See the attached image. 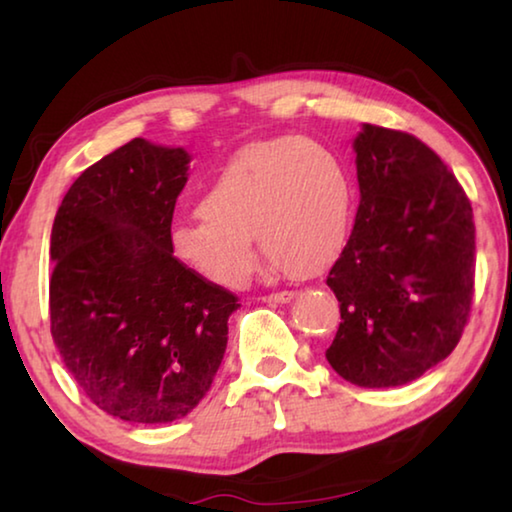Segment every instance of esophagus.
<instances>
[{
	"label": "esophagus",
	"instance_id": "esophagus-1",
	"mask_svg": "<svg viewBox=\"0 0 512 512\" xmlns=\"http://www.w3.org/2000/svg\"><path fill=\"white\" fill-rule=\"evenodd\" d=\"M293 298V291H275V293H268L262 300L264 302H289Z\"/></svg>",
	"mask_w": 512,
	"mask_h": 512
}]
</instances>
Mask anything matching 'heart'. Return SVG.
Segmentation results:
<instances>
[{
  "label": "heart",
  "instance_id": "1",
  "mask_svg": "<svg viewBox=\"0 0 512 512\" xmlns=\"http://www.w3.org/2000/svg\"><path fill=\"white\" fill-rule=\"evenodd\" d=\"M354 219V185L329 146L305 137L248 144L223 164L201 212L173 223L171 250L219 287L255 268L253 235L275 268L316 273L341 253Z\"/></svg>",
  "mask_w": 512,
  "mask_h": 512
}]
</instances>
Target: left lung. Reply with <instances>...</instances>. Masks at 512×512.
I'll list each match as a JSON object with an SVG mask.
<instances>
[{
    "mask_svg": "<svg viewBox=\"0 0 512 512\" xmlns=\"http://www.w3.org/2000/svg\"><path fill=\"white\" fill-rule=\"evenodd\" d=\"M361 203L329 268L341 323L325 357L366 388L402 386L447 359L474 296V214L415 135L366 124L354 140Z\"/></svg>",
    "mask_w": 512,
    "mask_h": 512,
    "instance_id": "obj_1",
    "label": "left lung"
}]
</instances>
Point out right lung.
Returning <instances> with one entry per match:
<instances>
[{
    "label": "right lung",
    "mask_w": 512,
    "mask_h": 512,
    "mask_svg": "<svg viewBox=\"0 0 512 512\" xmlns=\"http://www.w3.org/2000/svg\"><path fill=\"white\" fill-rule=\"evenodd\" d=\"M189 155L135 137L85 169L51 228V336L112 418L173 422L210 391L239 298L173 257Z\"/></svg>",
    "instance_id": "right-lung-1"
}]
</instances>
